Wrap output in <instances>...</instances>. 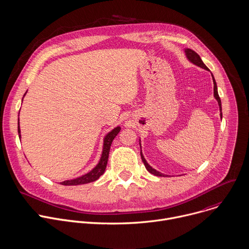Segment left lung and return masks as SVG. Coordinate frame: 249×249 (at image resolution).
Wrapping results in <instances>:
<instances>
[{
    "label": "left lung",
    "mask_w": 249,
    "mask_h": 249,
    "mask_svg": "<svg viewBox=\"0 0 249 249\" xmlns=\"http://www.w3.org/2000/svg\"><path fill=\"white\" fill-rule=\"evenodd\" d=\"M184 53H185V56H186L187 60H188L190 63H192L193 65H195V66H197V67H199V68H201V69H204V70H206V71H209V69L205 66V64H204L203 61L201 60L200 56L198 55L196 52H194L193 50L186 48V49L184 50ZM211 74H212V73H211ZM212 78H213V83H214V97H215L216 100L218 101L219 108H220V112H221V113H220V117H221V120H222V118H223V115H222V103H221V99H220L219 94H218L217 83H216V80H215L213 74H212ZM139 144H140V143H139ZM140 155H141L142 162L144 163V166H145L146 170H147L149 173H151L152 175L157 176V177H167L166 175H164V174H162V173L156 171L155 169H153L150 165H149V164L147 163V161L145 160V158H144V156H143V154H142V151H141V145H140Z\"/></svg>",
    "instance_id": "1"
}]
</instances>
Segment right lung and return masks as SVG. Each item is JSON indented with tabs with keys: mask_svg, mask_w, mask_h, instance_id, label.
<instances>
[{
	"mask_svg": "<svg viewBox=\"0 0 249 249\" xmlns=\"http://www.w3.org/2000/svg\"><path fill=\"white\" fill-rule=\"evenodd\" d=\"M26 94V93H25ZM24 94V95H25ZM19 121V120H18ZM121 127L117 126L114 129H112L110 132H108V134L104 137V143H103V151H102V155L100 158V161L96 165V167L94 169H92L89 173L78 177L76 178L73 179H70V180H65L62 181L61 184L63 185H78V184H84V183H89L92 181L97 180L99 178H100L107 167V163H108V157H109V152H110V148H111V144L114 140V138L118 135V133L120 132ZM18 136L20 138V128H19V122H18Z\"/></svg>",
	"mask_w": 249,
	"mask_h": 249,
	"instance_id": "1",
	"label": "right lung"
}]
</instances>
